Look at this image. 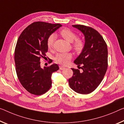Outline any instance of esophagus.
I'll return each instance as SVG.
<instances>
[{"mask_svg":"<svg viewBox=\"0 0 124 124\" xmlns=\"http://www.w3.org/2000/svg\"><path fill=\"white\" fill-rule=\"evenodd\" d=\"M59 69L60 70H63L65 69V67H64V66H62V65H60L59 66Z\"/></svg>","mask_w":124,"mask_h":124,"instance_id":"1","label":"esophagus"}]
</instances>
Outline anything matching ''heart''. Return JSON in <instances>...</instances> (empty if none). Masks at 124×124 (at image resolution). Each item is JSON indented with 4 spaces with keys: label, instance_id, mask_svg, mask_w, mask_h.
Listing matches in <instances>:
<instances>
[{
    "label": "heart",
    "instance_id": "obj_1",
    "mask_svg": "<svg viewBox=\"0 0 124 124\" xmlns=\"http://www.w3.org/2000/svg\"><path fill=\"white\" fill-rule=\"evenodd\" d=\"M60 33V35L66 40L70 43L74 41L73 46L76 50L79 51L83 49L84 46V43L83 40L80 39H77V34L74 33L72 30L68 28H64L61 30ZM55 39V35L54 34H52L48 38L47 40V46L49 49L53 47ZM71 58L72 55L70 53H58L55 56L54 60L57 63L66 65L68 63Z\"/></svg>",
    "mask_w": 124,
    "mask_h": 124
}]
</instances>
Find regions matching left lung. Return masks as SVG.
I'll return each mask as SVG.
<instances>
[{
    "label": "left lung",
    "mask_w": 124,
    "mask_h": 124,
    "mask_svg": "<svg viewBox=\"0 0 124 124\" xmlns=\"http://www.w3.org/2000/svg\"><path fill=\"white\" fill-rule=\"evenodd\" d=\"M85 37V45L81 54L74 60L83 71L72 68L73 75L69 79V86L79 94H88L99 85L108 68V47L98 31L83 25H73Z\"/></svg>",
    "instance_id": "1"
}]
</instances>
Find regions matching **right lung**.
Wrapping results in <instances>:
<instances>
[{
    "label": "right lung",
    "mask_w": 124,
    "mask_h": 124,
    "mask_svg": "<svg viewBox=\"0 0 124 124\" xmlns=\"http://www.w3.org/2000/svg\"><path fill=\"white\" fill-rule=\"evenodd\" d=\"M62 25L37 22L25 29L18 38L14 60L17 76L21 84L30 94H44L51 86L52 73L59 69L56 64L42 69L40 60L48 47L47 40Z\"/></svg>",
    "instance_id": "1"
}]
</instances>
